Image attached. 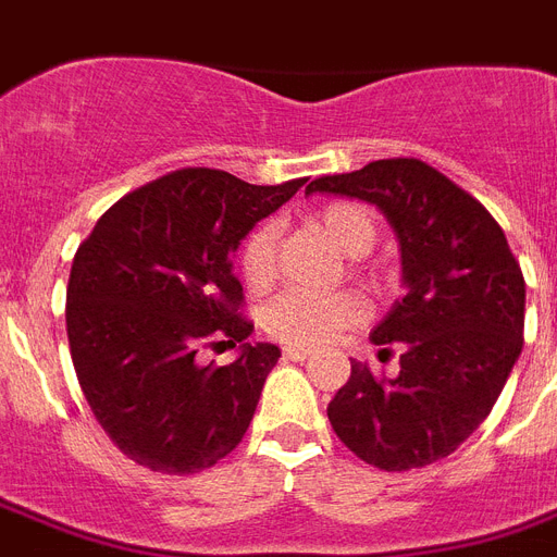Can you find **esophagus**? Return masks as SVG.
Segmentation results:
<instances>
[{"instance_id": "obj_1", "label": "esophagus", "mask_w": 557, "mask_h": 557, "mask_svg": "<svg viewBox=\"0 0 557 557\" xmlns=\"http://www.w3.org/2000/svg\"><path fill=\"white\" fill-rule=\"evenodd\" d=\"M283 356H286L288 361H306V358L312 356V349H304V347H286V349H283Z\"/></svg>"}]
</instances>
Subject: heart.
Returning <instances> with one entry per match:
<instances>
[{
  "instance_id": "1",
  "label": "heart",
  "mask_w": 557,
  "mask_h": 557,
  "mask_svg": "<svg viewBox=\"0 0 557 557\" xmlns=\"http://www.w3.org/2000/svg\"><path fill=\"white\" fill-rule=\"evenodd\" d=\"M314 225L347 257L367 253L379 236L372 210L358 201H330L326 208L318 210ZM274 245H277V231L271 222L257 225L245 239L239 269L251 288L269 286L274 277ZM364 300L352 292L312 295V292L292 288L262 309V326L271 338L283 341L288 347H318L349 326H358L364 321Z\"/></svg>"
}]
</instances>
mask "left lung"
<instances>
[{
	"mask_svg": "<svg viewBox=\"0 0 557 557\" xmlns=\"http://www.w3.org/2000/svg\"><path fill=\"white\" fill-rule=\"evenodd\" d=\"M306 193L370 201L401 248L405 297L372 330L401 344L396 379L352 361L326 407L356 457L410 471L448 457L483 424L523 349L527 283L503 227L480 201L419 159H381ZM387 352V349H381Z\"/></svg>",
	"mask_w": 557,
	"mask_h": 557,
	"instance_id": "8db88e82",
	"label": "left lung"
}]
</instances>
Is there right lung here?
Returning <instances> with one entry per match:
<instances>
[{"label": "right lung", "instance_id": "add662e5", "mask_svg": "<svg viewBox=\"0 0 557 557\" xmlns=\"http://www.w3.org/2000/svg\"><path fill=\"white\" fill-rule=\"evenodd\" d=\"M306 178L248 185L187 168L126 193L77 248L65 330L83 396L109 440L159 474H196L243 442L280 358L248 344L234 251ZM235 346L225 368L199 346Z\"/></svg>", "mask_w": 557, "mask_h": 557}]
</instances>
